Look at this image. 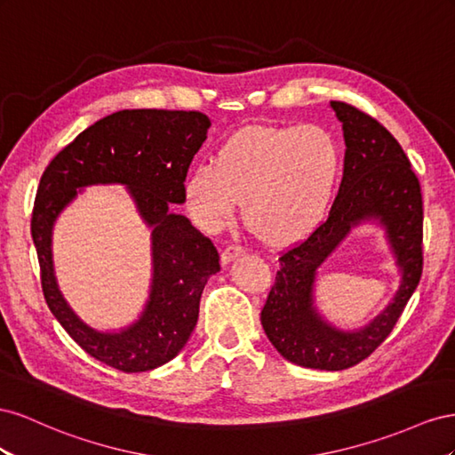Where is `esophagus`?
<instances>
[{
  "mask_svg": "<svg viewBox=\"0 0 455 455\" xmlns=\"http://www.w3.org/2000/svg\"><path fill=\"white\" fill-rule=\"evenodd\" d=\"M240 255H243V248H242V245H236V243L227 245V248H225L223 251H220V263L228 265L230 261H235V259L240 257Z\"/></svg>",
  "mask_w": 455,
  "mask_h": 455,
  "instance_id": "obj_1",
  "label": "esophagus"
}]
</instances>
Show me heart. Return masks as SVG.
Wrapping results in <instances>:
<instances>
[{
	"instance_id": "b5f03b06",
	"label": "heart",
	"mask_w": 455,
	"mask_h": 455,
	"mask_svg": "<svg viewBox=\"0 0 455 455\" xmlns=\"http://www.w3.org/2000/svg\"><path fill=\"white\" fill-rule=\"evenodd\" d=\"M339 170L337 142L320 125L248 127L220 145L215 162L192 167L183 198L205 232L223 228L243 198V217L259 235L293 242L326 215Z\"/></svg>"
}]
</instances>
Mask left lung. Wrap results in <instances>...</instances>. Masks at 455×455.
Instances as JSON below:
<instances>
[{
  "label": "left lung",
  "mask_w": 455,
  "mask_h": 455,
  "mask_svg": "<svg viewBox=\"0 0 455 455\" xmlns=\"http://www.w3.org/2000/svg\"><path fill=\"white\" fill-rule=\"evenodd\" d=\"M330 107L343 124L347 147L339 192L328 219L278 259L280 270L261 310V323L285 360L339 371L368 358L387 339L418 288L423 270V202L419 180L398 140L378 120L347 102L331 100ZM366 222L386 230L401 285L394 301L370 324L343 331L317 313L315 275L349 230Z\"/></svg>",
  "instance_id": "8db88e82"
}]
</instances>
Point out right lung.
Instances as JSON below:
<instances>
[{
  "mask_svg": "<svg viewBox=\"0 0 455 455\" xmlns=\"http://www.w3.org/2000/svg\"><path fill=\"white\" fill-rule=\"evenodd\" d=\"M212 122L202 112L120 110L95 122L47 165L32 212V240L51 313L87 355L125 373L175 358L196 326L207 278L220 270L210 238L173 204H185L183 180ZM122 184L153 230V282L146 308L125 329L89 327L63 299L52 267V227L85 186Z\"/></svg>",
  "mask_w": 455,
  "mask_h": 455,
  "instance_id": "add662e5",
  "label": "right lung"
}]
</instances>
